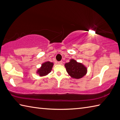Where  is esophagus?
<instances>
[{
	"instance_id": "esophagus-1",
	"label": "esophagus",
	"mask_w": 120,
	"mask_h": 120,
	"mask_svg": "<svg viewBox=\"0 0 120 120\" xmlns=\"http://www.w3.org/2000/svg\"><path fill=\"white\" fill-rule=\"evenodd\" d=\"M58 63L59 64H62V61H58Z\"/></svg>"
}]
</instances>
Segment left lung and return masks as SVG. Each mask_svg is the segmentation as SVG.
<instances>
[{"label":"left lung","mask_w":120,"mask_h":120,"mask_svg":"<svg viewBox=\"0 0 120 120\" xmlns=\"http://www.w3.org/2000/svg\"><path fill=\"white\" fill-rule=\"evenodd\" d=\"M67 72L71 77L76 79L82 77L86 73V68L80 63H78L73 59L65 64Z\"/></svg>","instance_id":"8db88e82"}]
</instances>
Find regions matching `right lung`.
Listing matches in <instances>:
<instances>
[{
    "mask_svg": "<svg viewBox=\"0 0 120 120\" xmlns=\"http://www.w3.org/2000/svg\"><path fill=\"white\" fill-rule=\"evenodd\" d=\"M53 63L49 61L46 62L42 65V67L38 71V73L40 76L46 75L52 71Z\"/></svg>",
    "mask_w": 120,
    "mask_h": 120,
    "instance_id": "obj_1",
    "label": "right lung"
}]
</instances>
